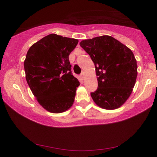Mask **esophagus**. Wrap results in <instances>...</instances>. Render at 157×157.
I'll list each match as a JSON object with an SVG mask.
<instances>
[{"label": "esophagus", "instance_id": "34e87169", "mask_svg": "<svg viewBox=\"0 0 157 157\" xmlns=\"http://www.w3.org/2000/svg\"><path fill=\"white\" fill-rule=\"evenodd\" d=\"M80 77L82 79H83V78H84V72H82L81 74H80Z\"/></svg>", "mask_w": 157, "mask_h": 157}]
</instances>
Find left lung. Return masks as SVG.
<instances>
[{"label":"left lung","instance_id":"1","mask_svg":"<svg viewBox=\"0 0 157 157\" xmlns=\"http://www.w3.org/2000/svg\"><path fill=\"white\" fill-rule=\"evenodd\" d=\"M80 46L93 61L98 76V89L91 93L94 101L105 109L119 108L136 83L137 63L134 53L109 36L83 40Z\"/></svg>","mask_w":157,"mask_h":157}]
</instances>
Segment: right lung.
<instances>
[{"mask_svg":"<svg viewBox=\"0 0 157 157\" xmlns=\"http://www.w3.org/2000/svg\"><path fill=\"white\" fill-rule=\"evenodd\" d=\"M78 42L52 33L28 51L24 61L25 78L38 103L49 112H64L74 104L80 83L73 76L68 56Z\"/></svg>","mask_w":157,"mask_h":157,"instance_id":"add662e5","label":"right lung"}]
</instances>
